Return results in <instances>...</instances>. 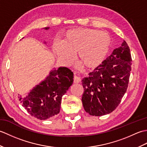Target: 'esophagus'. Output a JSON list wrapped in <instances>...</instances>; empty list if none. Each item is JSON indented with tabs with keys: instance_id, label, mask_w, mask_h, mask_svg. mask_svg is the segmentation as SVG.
I'll return each mask as SVG.
<instances>
[{
	"instance_id": "1",
	"label": "esophagus",
	"mask_w": 147,
	"mask_h": 147,
	"mask_svg": "<svg viewBox=\"0 0 147 147\" xmlns=\"http://www.w3.org/2000/svg\"><path fill=\"white\" fill-rule=\"evenodd\" d=\"M81 82V78L79 76H77L76 75L74 76V83H78Z\"/></svg>"
}]
</instances>
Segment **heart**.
<instances>
[{
    "mask_svg": "<svg viewBox=\"0 0 147 147\" xmlns=\"http://www.w3.org/2000/svg\"><path fill=\"white\" fill-rule=\"evenodd\" d=\"M111 36L104 31L76 28L65 33L62 42H55L52 50L58 60L65 64L73 61L74 53L84 67L98 66L104 61L110 49Z\"/></svg>",
    "mask_w": 147,
    "mask_h": 147,
    "instance_id": "heart-1",
    "label": "heart"
}]
</instances>
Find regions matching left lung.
Here are the masks:
<instances>
[{
    "label": "left lung",
    "instance_id": "1",
    "mask_svg": "<svg viewBox=\"0 0 147 147\" xmlns=\"http://www.w3.org/2000/svg\"><path fill=\"white\" fill-rule=\"evenodd\" d=\"M131 56L126 41L84 78L83 107L95 116L111 113L120 104L126 92L131 70Z\"/></svg>",
    "mask_w": 147,
    "mask_h": 147
}]
</instances>
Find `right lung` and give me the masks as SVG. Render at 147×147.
Segmentation results:
<instances>
[{"instance_id": "add662e5", "label": "right lung", "mask_w": 147, "mask_h": 147, "mask_svg": "<svg viewBox=\"0 0 147 147\" xmlns=\"http://www.w3.org/2000/svg\"><path fill=\"white\" fill-rule=\"evenodd\" d=\"M73 73L69 69L59 67L51 71L44 81L31 90L28 95L20 96L19 100L32 116L40 120L51 118L60 112L62 97L73 84Z\"/></svg>"}]
</instances>
